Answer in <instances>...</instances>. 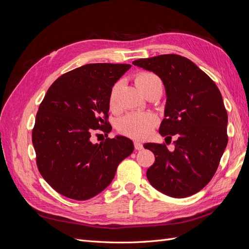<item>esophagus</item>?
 Returning a JSON list of instances; mask_svg holds the SVG:
<instances>
[{
  "label": "esophagus",
  "mask_w": 249,
  "mask_h": 249,
  "mask_svg": "<svg viewBox=\"0 0 249 249\" xmlns=\"http://www.w3.org/2000/svg\"><path fill=\"white\" fill-rule=\"evenodd\" d=\"M134 145H135V148H136L137 150H141L143 148V144L140 142V141H135L134 142Z\"/></svg>",
  "instance_id": "1"
}]
</instances>
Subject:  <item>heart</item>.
Returning <instances> with one entry per match:
<instances>
[{
    "label": "heart",
    "mask_w": 249,
    "mask_h": 249,
    "mask_svg": "<svg viewBox=\"0 0 249 249\" xmlns=\"http://www.w3.org/2000/svg\"><path fill=\"white\" fill-rule=\"evenodd\" d=\"M161 83L160 78L154 72L143 71L136 76V84L141 91L148 86ZM119 91V83L113 85L109 94V106L110 109H115L117 105V97ZM157 118L152 113L146 112H132L125 115L119 122L118 130L125 136L134 139H143L152 133L156 125Z\"/></svg>",
    "instance_id": "heart-1"
}]
</instances>
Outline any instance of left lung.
<instances>
[{
	"label": "left lung",
	"instance_id": "left-lung-1",
	"mask_svg": "<svg viewBox=\"0 0 249 249\" xmlns=\"http://www.w3.org/2000/svg\"><path fill=\"white\" fill-rule=\"evenodd\" d=\"M134 65L153 71L166 91L159 133L175 149L145 143L155 163L146 171L150 185L171 197H188L213 178L228 145V113L214 81L191 60L175 54L138 59Z\"/></svg>",
	"mask_w": 249,
	"mask_h": 249
}]
</instances>
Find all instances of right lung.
<instances>
[{
  "mask_svg": "<svg viewBox=\"0 0 249 249\" xmlns=\"http://www.w3.org/2000/svg\"><path fill=\"white\" fill-rule=\"evenodd\" d=\"M130 64L91 63L59 77L36 114L32 142L37 167L58 193L86 200L110 185L118 164L134 150L124 136L90 140L93 130L109 133V94Z\"/></svg>",
  "mask_w": 249,
  "mask_h": 249,
  "instance_id": "right-lung-1",
  "label": "right lung"
}]
</instances>
